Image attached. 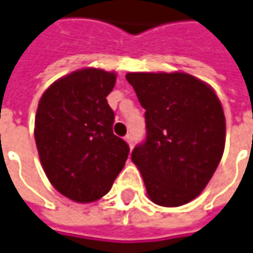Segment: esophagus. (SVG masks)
<instances>
[{
	"instance_id": "obj_1",
	"label": "esophagus",
	"mask_w": 253,
	"mask_h": 253,
	"mask_svg": "<svg viewBox=\"0 0 253 253\" xmlns=\"http://www.w3.org/2000/svg\"><path fill=\"white\" fill-rule=\"evenodd\" d=\"M125 141H126L127 145H128L130 148H132V138H131V135H126V137H125Z\"/></svg>"
}]
</instances>
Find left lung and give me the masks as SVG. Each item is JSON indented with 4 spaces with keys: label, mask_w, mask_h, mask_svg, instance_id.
Here are the masks:
<instances>
[{
    "label": "left lung",
    "mask_w": 253,
    "mask_h": 253,
    "mask_svg": "<svg viewBox=\"0 0 253 253\" xmlns=\"http://www.w3.org/2000/svg\"><path fill=\"white\" fill-rule=\"evenodd\" d=\"M145 109L146 141L131 153L149 200L179 207L212 178L225 151L226 119L215 90L182 71L128 72Z\"/></svg>",
    "instance_id": "1"
}]
</instances>
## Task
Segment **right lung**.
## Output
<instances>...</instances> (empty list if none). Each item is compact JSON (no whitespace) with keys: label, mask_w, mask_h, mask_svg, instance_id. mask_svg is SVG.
Masks as SVG:
<instances>
[{"label":"right lung","mask_w":253,"mask_h":253,"mask_svg":"<svg viewBox=\"0 0 253 253\" xmlns=\"http://www.w3.org/2000/svg\"><path fill=\"white\" fill-rule=\"evenodd\" d=\"M115 84V71L81 68L54 81L38 102L34 137L42 169L75 203L100 200L126 164L130 149L112 131L107 101Z\"/></svg>","instance_id":"1"}]
</instances>
